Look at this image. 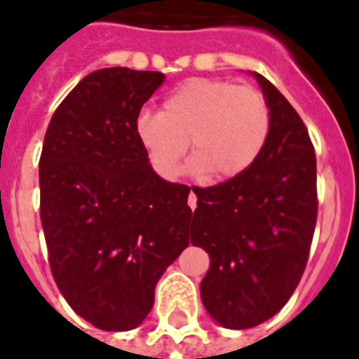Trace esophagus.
<instances>
[{"label": "esophagus", "instance_id": "obj_1", "mask_svg": "<svg viewBox=\"0 0 359 359\" xmlns=\"http://www.w3.org/2000/svg\"><path fill=\"white\" fill-rule=\"evenodd\" d=\"M188 205H189V208H191V210H195V206H197V195H195L194 191H189Z\"/></svg>", "mask_w": 359, "mask_h": 359}]
</instances>
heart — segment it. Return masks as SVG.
Returning a JSON list of instances; mask_svg holds the SVG:
<instances>
[{
  "mask_svg": "<svg viewBox=\"0 0 359 359\" xmlns=\"http://www.w3.org/2000/svg\"><path fill=\"white\" fill-rule=\"evenodd\" d=\"M271 123V107L260 88L195 77L165 95L162 112L140 114L136 134L153 168L165 179L180 173L189 142L195 171H208L214 180H230L260 158Z\"/></svg>",
  "mask_w": 359,
  "mask_h": 359,
  "instance_id": "heart-1",
  "label": "heart"
}]
</instances>
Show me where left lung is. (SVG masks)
<instances>
[{
    "label": "left lung",
    "mask_w": 359,
    "mask_h": 359,
    "mask_svg": "<svg viewBox=\"0 0 359 359\" xmlns=\"http://www.w3.org/2000/svg\"><path fill=\"white\" fill-rule=\"evenodd\" d=\"M271 136L256 164L236 179L195 188L191 245L210 267L201 299L215 321L243 330L278 313L301 282L317 223L316 149L304 121L264 75Z\"/></svg>",
    "instance_id": "1"
}]
</instances>
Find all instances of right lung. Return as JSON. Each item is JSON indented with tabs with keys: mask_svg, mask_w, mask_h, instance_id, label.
I'll use <instances>...</instances> for the list:
<instances>
[{
	"mask_svg": "<svg viewBox=\"0 0 359 359\" xmlns=\"http://www.w3.org/2000/svg\"><path fill=\"white\" fill-rule=\"evenodd\" d=\"M160 72L104 68L55 110L40 154V219L49 267L72 310L125 332L191 240L189 188L160 179L136 134Z\"/></svg>",
	"mask_w": 359,
	"mask_h": 359,
	"instance_id": "right-lung-1",
	"label": "right lung"
}]
</instances>
